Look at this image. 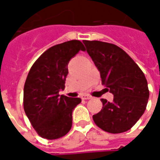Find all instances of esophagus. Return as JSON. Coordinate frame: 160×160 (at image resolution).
<instances>
[{"instance_id": "obj_1", "label": "esophagus", "mask_w": 160, "mask_h": 160, "mask_svg": "<svg viewBox=\"0 0 160 160\" xmlns=\"http://www.w3.org/2000/svg\"><path fill=\"white\" fill-rule=\"evenodd\" d=\"M81 98H82V99H85V100H87V99H90V98H92V96L88 95V94H83V95L81 96Z\"/></svg>"}]
</instances>
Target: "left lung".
Here are the masks:
<instances>
[{
	"mask_svg": "<svg viewBox=\"0 0 160 160\" xmlns=\"http://www.w3.org/2000/svg\"><path fill=\"white\" fill-rule=\"evenodd\" d=\"M88 55L100 72L102 84L114 95L112 102L101 98L103 108L94 122L111 134L126 132L147 108L149 90L144 73L120 47L110 42L84 40Z\"/></svg>",
	"mask_w": 160,
	"mask_h": 160,
	"instance_id": "8db88e82",
	"label": "left lung"
}]
</instances>
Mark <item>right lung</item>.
<instances>
[{
  "label": "right lung",
  "mask_w": 160,
  "mask_h": 160,
  "mask_svg": "<svg viewBox=\"0 0 160 160\" xmlns=\"http://www.w3.org/2000/svg\"><path fill=\"white\" fill-rule=\"evenodd\" d=\"M80 50L79 40L50 47L31 68L24 87V110L38 134L56 140L67 134L72 127V113L80 98L59 95L65 87L68 62Z\"/></svg>",
  "instance_id": "1"
}]
</instances>
